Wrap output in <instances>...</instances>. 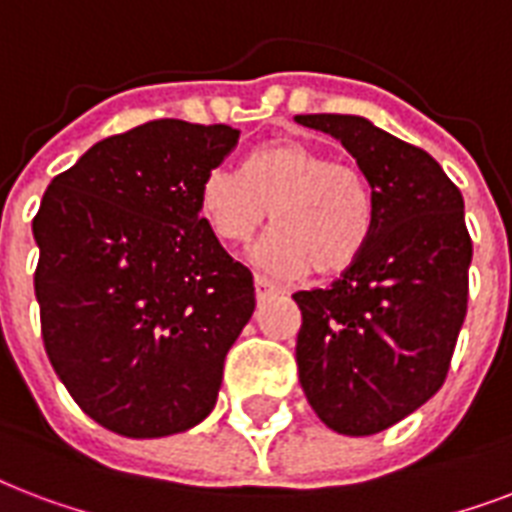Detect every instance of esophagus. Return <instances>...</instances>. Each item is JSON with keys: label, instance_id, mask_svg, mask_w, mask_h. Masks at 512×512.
<instances>
[{"label": "esophagus", "instance_id": "34e87169", "mask_svg": "<svg viewBox=\"0 0 512 512\" xmlns=\"http://www.w3.org/2000/svg\"><path fill=\"white\" fill-rule=\"evenodd\" d=\"M255 292H257V298H265V295L279 292V287H276L271 279H265V276H255Z\"/></svg>", "mask_w": 512, "mask_h": 512}]
</instances>
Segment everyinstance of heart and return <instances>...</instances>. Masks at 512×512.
<instances>
[{"mask_svg": "<svg viewBox=\"0 0 512 512\" xmlns=\"http://www.w3.org/2000/svg\"><path fill=\"white\" fill-rule=\"evenodd\" d=\"M198 212L225 244H244L271 220L279 228L252 249L276 279L349 271L368 249L376 204L368 179L303 139L265 144L244 169L214 166L198 187Z\"/></svg>", "mask_w": 512, "mask_h": 512, "instance_id": "1", "label": "heart"}]
</instances>
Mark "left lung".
Returning <instances> with one entry per match:
<instances>
[{
	"instance_id": "left-lung-1",
	"label": "left lung",
	"mask_w": 512,
	"mask_h": 512,
	"mask_svg": "<svg viewBox=\"0 0 512 512\" xmlns=\"http://www.w3.org/2000/svg\"><path fill=\"white\" fill-rule=\"evenodd\" d=\"M335 136L368 179V249L327 290H303L295 360L319 419L341 435L392 427L446 381L467 314L473 241L459 187L421 147L357 115H298Z\"/></svg>"
}]
</instances>
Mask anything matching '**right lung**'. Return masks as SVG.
<instances>
[{"label": "right lung", "instance_id": "add662e5", "mask_svg": "<svg viewBox=\"0 0 512 512\" xmlns=\"http://www.w3.org/2000/svg\"><path fill=\"white\" fill-rule=\"evenodd\" d=\"M236 142V128L171 117L101 139L50 182L31 222L50 365L117 435L204 421L255 311L252 273L198 212L201 179Z\"/></svg>", "mask_w": 512, "mask_h": 512}]
</instances>
